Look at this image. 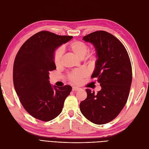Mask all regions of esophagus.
Listing matches in <instances>:
<instances>
[{
    "instance_id": "esophagus-1",
    "label": "esophagus",
    "mask_w": 149,
    "mask_h": 149,
    "mask_svg": "<svg viewBox=\"0 0 149 149\" xmlns=\"http://www.w3.org/2000/svg\"><path fill=\"white\" fill-rule=\"evenodd\" d=\"M79 89H80V88H78V87H75V86H74V87H73V89H72V91H79Z\"/></svg>"
}]
</instances>
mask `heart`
Returning <instances> with one entry per match:
<instances>
[{"label":"heart","instance_id":"heart-1","mask_svg":"<svg viewBox=\"0 0 149 149\" xmlns=\"http://www.w3.org/2000/svg\"><path fill=\"white\" fill-rule=\"evenodd\" d=\"M69 50L73 53L79 59H83L86 55L87 54L89 47L86 43L79 40H74L68 44ZM63 49L60 48H57L53 53V62L55 66L58 67L61 66L62 63ZM88 62L90 64H92L95 60V55L94 54H88L86 56ZM86 73L84 70H76L71 72L68 74V79L75 83H78L83 78L86 77Z\"/></svg>","mask_w":149,"mask_h":149}]
</instances>
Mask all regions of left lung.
<instances>
[{
	"mask_svg": "<svg viewBox=\"0 0 149 149\" xmlns=\"http://www.w3.org/2000/svg\"><path fill=\"white\" fill-rule=\"evenodd\" d=\"M93 43L97 59L91 78H97L101 91L94 94L87 89V97L81 102L80 111L86 118L96 124H104L115 119L129 97L132 73L125 48L114 35L100 30L84 36Z\"/></svg>",
	"mask_w": 149,
	"mask_h": 149,
	"instance_id": "1",
	"label": "left lung"
}]
</instances>
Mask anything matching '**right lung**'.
I'll use <instances>...</instances> for the list:
<instances>
[{
  "instance_id": "add662e5",
  "label": "right lung",
  "mask_w": 149,
  "mask_h": 149,
  "mask_svg": "<svg viewBox=\"0 0 149 149\" xmlns=\"http://www.w3.org/2000/svg\"><path fill=\"white\" fill-rule=\"evenodd\" d=\"M72 38L40 31L22 45L15 56L13 68L15 91L26 111L38 120L56 118L71 91L69 85L52 87L49 72L56 70L53 59L55 49Z\"/></svg>"
}]
</instances>
